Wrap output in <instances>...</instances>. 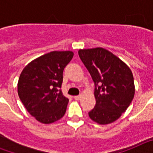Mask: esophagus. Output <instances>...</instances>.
I'll list each match as a JSON object with an SVG mask.
<instances>
[{
	"label": "esophagus",
	"mask_w": 153,
	"mask_h": 153,
	"mask_svg": "<svg viewBox=\"0 0 153 153\" xmlns=\"http://www.w3.org/2000/svg\"><path fill=\"white\" fill-rule=\"evenodd\" d=\"M80 97L81 96H75V97H74V98L76 100H79V99H80Z\"/></svg>",
	"instance_id": "34e87169"
}]
</instances>
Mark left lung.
<instances>
[{
    "mask_svg": "<svg viewBox=\"0 0 153 153\" xmlns=\"http://www.w3.org/2000/svg\"><path fill=\"white\" fill-rule=\"evenodd\" d=\"M78 53L95 84L96 106L89 117L100 125L114 122L134 97L132 71L118 56L102 47L80 49Z\"/></svg>",
    "mask_w": 153,
    "mask_h": 153,
    "instance_id": "1",
    "label": "left lung"
}]
</instances>
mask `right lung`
I'll use <instances>...</instances> for the list:
<instances>
[{
	"label": "right lung",
	"mask_w": 153,
	"mask_h": 153,
	"mask_svg": "<svg viewBox=\"0 0 153 153\" xmlns=\"http://www.w3.org/2000/svg\"><path fill=\"white\" fill-rule=\"evenodd\" d=\"M74 52L52 51L28 63L17 83L20 100L37 121L50 124L64 116L69 100L60 90L65 67Z\"/></svg>",
	"instance_id": "right-lung-1"
}]
</instances>
